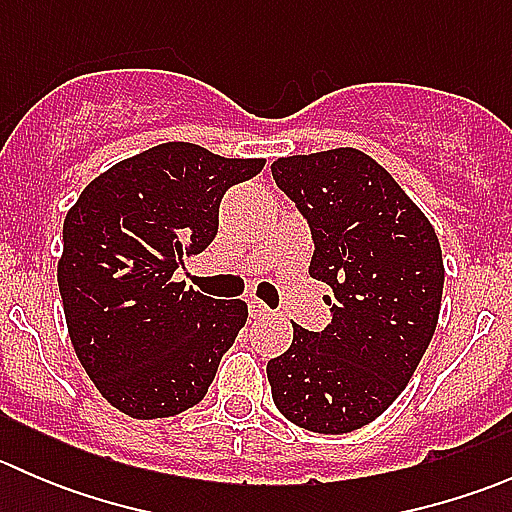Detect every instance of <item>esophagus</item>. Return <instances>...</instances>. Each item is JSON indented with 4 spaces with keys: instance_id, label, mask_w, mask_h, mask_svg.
<instances>
[{
    "instance_id": "esophagus-1",
    "label": "esophagus",
    "mask_w": 512,
    "mask_h": 512,
    "mask_svg": "<svg viewBox=\"0 0 512 512\" xmlns=\"http://www.w3.org/2000/svg\"><path fill=\"white\" fill-rule=\"evenodd\" d=\"M247 309H250V314L255 319H260V317H272V309L267 307L265 302H260V299H250V302H247Z\"/></svg>"
}]
</instances>
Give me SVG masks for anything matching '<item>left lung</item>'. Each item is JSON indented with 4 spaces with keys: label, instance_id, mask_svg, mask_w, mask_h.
Returning <instances> with one entry per match:
<instances>
[{
    "label": "left lung",
    "instance_id": "obj_1",
    "mask_svg": "<svg viewBox=\"0 0 512 512\" xmlns=\"http://www.w3.org/2000/svg\"><path fill=\"white\" fill-rule=\"evenodd\" d=\"M307 218L309 275L332 287L322 332L292 324L267 361L272 399L314 433H349L384 414L426 354L441 312L443 257L433 225L374 158L356 148L272 163Z\"/></svg>",
    "mask_w": 512,
    "mask_h": 512
}]
</instances>
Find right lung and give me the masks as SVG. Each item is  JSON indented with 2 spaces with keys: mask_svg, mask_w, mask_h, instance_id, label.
<instances>
[{
  "mask_svg": "<svg viewBox=\"0 0 512 512\" xmlns=\"http://www.w3.org/2000/svg\"><path fill=\"white\" fill-rule=\"evenodd\" d=\"M265 168L195 143H160L111 165L66 213L59 292L71 344L103 399L131 418L200 404L247 322L173 272L218 235L225 190Z\"/></svg>",
  "mask_w": 512,
  "mask_h": 512,
  "instance_id": "right-lung-1",
  "label": "right lung"
}]
</instances>
